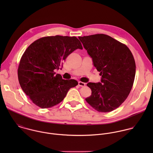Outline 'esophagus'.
I'll use <instances>...</instances> for the list:
<instances>
[{"mask_svg": "<svg viewBox=\"0 0 153 153\" xmlns=\"http://www.w3.org/2000/svg\"><path fill=\"white\" fill-rule=\"evenodd\" d=\"M78 85L80 86V87H84V86H85V83L81 82V81H79L78 82Z\"/></svg>", "mask_w": 153, "mask_h": 153, "instance_id": "obj_1", "label": "esophagus"}]
</instances>
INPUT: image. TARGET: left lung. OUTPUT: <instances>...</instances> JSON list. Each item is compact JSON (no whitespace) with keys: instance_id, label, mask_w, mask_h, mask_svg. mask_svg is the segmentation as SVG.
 Wrapping results in <instances>:
<instances>
[{"instance_id":"8db88e82","label":"left lung","mask_w":153,"mask_h":153,"mask_svg":"<svg viewBox=\"0 0 153 153\" xmlns=\"http://www.w3.org/2000/svg\"><path fill=\"white\" fill-rule=\"evenodd\" d=\"M78 38L102 76L101 82L88 83L92 93L85 100L98 112H111L125 101L131 91L136 69L134 56L127 45L107 35Z\"/></svg>"}]
</instances>
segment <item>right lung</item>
Here are the masks:
<instances>
[{
    "label": "right lung",
    "instance_id": "1",
    "mask_svg": "<svg viewBox=\"0 0 153 153\" xmlns=\"http://www.w3.org/2000/svg\"><path fill=\"white\" fill-rule=\"evenodd\" d=\"M76 49H83L76 37L56 35L39 38L25 50L18 69V80L36 105L52 107L63 101L70 88L78 85L76 80L63 79L54 72Z\"/></svg>",
    "mask_w": 153,
    "mask_h": 153
}]
</instances>
